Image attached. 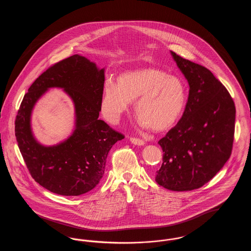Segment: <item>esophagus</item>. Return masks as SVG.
Masks as SVG:
<instances>
[{
	"label": "esophagus",
	"instance_id": "esophagus-1",
	"mask_svg": "<svg viewBox=\"0 0 251 251\" xmlns=\"http://www.w3.org/2000/svg\"><path fill=\"white\" fill-rule=\"evenodd\" d=\"M131 142L134 145H138V146H143L145 142L140 138H136V137H131Z\"/></svg>",
	"mask_w": 251,
	"mask_h": 251
}]
</instances>
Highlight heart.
Listing matches in <instances>:
<instances>
[{
	"instance_id": "1",
	"label": "heart",
	"mask_w": 251,
	"mask_h": 251,
	"mask_svg": "<svg viewBox=\"0 0 251 251\" xmlns=\"http://www.w3.org/2000/svg\"><path fill=\"white\" fill-rule=\"evenodd\" d=\"M186 88L177 76L148 68L123 72L117 84H105L101 111L110 122L120 121L134 101V112L144 127L155 131L172 127L182 114L186 103Z\"/></svg>"
}]
</instances>
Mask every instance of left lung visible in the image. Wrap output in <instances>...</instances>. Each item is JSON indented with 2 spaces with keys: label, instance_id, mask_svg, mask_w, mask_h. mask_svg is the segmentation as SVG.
I'll use <instances>...</instances> for the list:
<instances>
[{
  "label": "left lung",
  "instance_id": "obj_1",
  "mask_svg": "<svg viewBox=\"0 0 251 251\" xmlns=\"http://www.w3.org/2000/svg\"><path fill=\"white\" fill-rule=\"evenodd\" d=\"M189 84L181 119L158 144L163 164L156 182L172 191H191L213 179L231 154L235 105L227 88L207 68L171 51Z\"/></svg>",
  "mask_w": 251,
  "mask_h": 251
}]
</instances>
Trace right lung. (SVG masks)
<instances>
[{"label":"right lung","mask_w":251,"mask_h":251,"mask_svg":"<svg viewBox=\"0 0 251 251\" xmlns=\"http://www.w3.org/2000/svg\"><path fill=\"white\" fill-rule=\"evenodd\" d=\"M104 70L84 56L74 54L43 72L24 95L15 120V134L32 178L49 191L80 196L95 188L105 170L108 152L124 135L99 120ZM50 87H61L72 98L76 127L56 146L44 147L30 131V113L36 100Z\"/></svg>","instance_id":"add662e5"}]
</instances>
